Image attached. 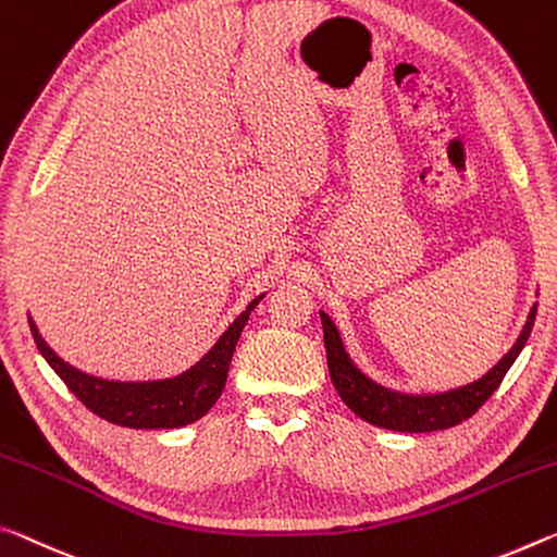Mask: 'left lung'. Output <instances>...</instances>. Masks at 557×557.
<instances>
[{
    "label": "left lung",
    "mask_w": 557,
    "mask_h": 557,
    "mask_svg": "<svg viewBox=\"0 0 557 557\" xmlns=\"http://www.w3.org/2000/svg\"><path fill=\"white\" fill-rule=\"evenodd\" d=\"M535 312H537V305H533L523 332H520V337L516 339L513 347L508 349V355L503 357L491 372H485L481 379H475V382L458 386V389H451V392L401 394L372 382V379L361 374L355 367V361L349 359L337 326H334V322L330 320V314L320 312L322 330H324V347H326V367H330L334 389H337L342 401L347 404L359 419L374 423L379 429L404 431V434L444 431L466 419H471L473 413L488 401V396L498 389L503 376H506L508 369L513 367L520 349L525 347L528 337H531Z\"/></svg>",
    "instance_id": "obj_1"
}]
</instances>
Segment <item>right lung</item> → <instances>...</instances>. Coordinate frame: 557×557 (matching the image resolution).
<instances>
[{"label": "right lung", "mask_w": 557, "mask_h": 557, "mask_svg": "<svg viewBox=\"0 0 557 557\" xmlns=\"http://www.w3.org/2000/svg\"><path fill=\"white\" fill-rule=\"evenodd\" d=\"M262 297L264 295L255 297L245 307V312L237 314V320L227 326L223 337L213 344V349L196 361L188 372L173 379H156V382H111V379L86 374L61 359L44 342L32 317L29 326L41 357L96 417L128 429H178L206 417L218 396L223 394L235 344L240 339L247 317L260 305Z\"/></svg>", "instance_id": "add662e5"}]
</instances>
